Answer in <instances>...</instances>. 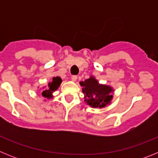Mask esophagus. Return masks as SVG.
<instances>
[{
    "mask_svg": "<svg viewBox=\"0 0 158 158\" xmlns=\"http://www.w3.org/2000/svg\"><path fill=\"white\" fill-rule=\"evenodd\" d=\"M71 79H72V81H77V76H76V75H73V76L71 77Z\"/></svg>",
    "mask_w": 158,
    "mask_h": 158,
    "instance_id": "34e87169",
    "label": "esophagus"
}]
</instances>
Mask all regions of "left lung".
I'll return each instance as SVG.
<instances>
[{
  "mask_svg": "<svg viewBox=\"0 0 158 158\" xmlns=\"http://www.w3.org/2000/svg\"><path fill=\"white\" fill-rule=\"evenodd\" d=\"M83 87L85 101L93 107H104L110 103L112 99L113 89L110 86L100 85L95 77H91L85 81L80 82Z\"/></svg>",
  "mask_w": 158,
  "mask_h": 158,
  "instance_id": "obj_1",
  "label": "left lung"
}]
</instances>
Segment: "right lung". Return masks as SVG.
I'll return each instance as SVG.
<instances>
[{"label": "right lung", "instance_id": "obj_1", "mask_svg": "<svg viewBox=\"0 0 158 158\" xmlns=\"http://www.w3.org/2000/svg\"><path fill=\"white\" fill-rule=\"evenodd\" d=\"M62 78L58 77H53L52 81L50 82L48 84V88H47L46 89H44L42 93V95H43L44 97H47V98H51L52 96V93L55 90H57L59 85L62 83Z\"/></svg>", "mask_w": 158, "mask_h": 158}]
</instances>
